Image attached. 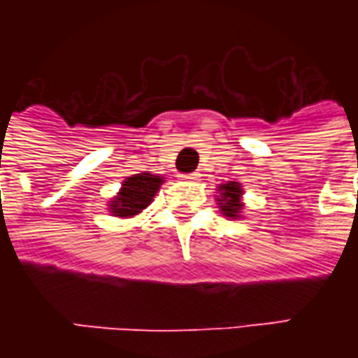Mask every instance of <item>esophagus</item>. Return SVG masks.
Returning <instances> with one entry per match:
<instances>
[{"label":"esophagus","instance_id":"34e87169","mask_svg":"<svg viewBox=\"0 0 358 358\" xmlns=\"http://www.w3.org/2000/svg\"><path fill=\"white\" fill-rule=\"evenodd\" d=\"M199 176H201V174H197V172H195V174H189V176H184V178L195 182V180H199Z\"/></svg>","mask_w":358,"mask_h":358}]
</instances>
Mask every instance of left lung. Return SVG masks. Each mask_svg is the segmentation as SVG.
Listing matches in <instances>:
<instances>
[{"label":"left lung","instance_id":"left-lung-1","mask_svg":"<svg viewBox=\"0 0 358 358\" xmlns=\"http://www.w3.org/2000/svg\"><path fill=\"white\" fill-rule=\"evenodd\" d=\"M218 195H217V205L220 213L226 218H232V220H240L241 210H243V187L240 182H226L218 186Z\"/></svg>","mask_w":358,"mask_h":358}]
</instances>
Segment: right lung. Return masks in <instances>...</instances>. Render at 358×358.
Segmentation results:
<instances>
[{
    "label": "right lung",
    "instance_id": "right-lung-1",
    "mask_svg": "<svg viewBox=\"0 0 358 358\" xmlns=\"http://www.w3.org/2000/svg\"><path fill=\"white\" fill-rule=\"evenodd\" d=\"M164 182L163 176H157L151 172H140L132 174L122 182L118 194L113 197L107 205V209L113 217L132 218L140 215L141 210L148 209L153 197L159 192V187Z\"/></svg>",
    "mask_w": 358,
    "mask_h": 358
}]
</instances>
